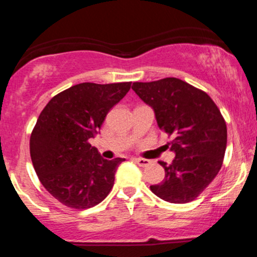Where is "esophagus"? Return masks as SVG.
<instances>
[{"mask_svg":"<svg viewBox=\"0 0 257 257\" xmlns=\"http://www.w3.org/2000/svg\"><path fill=\"white\" fill-rule=\"evenodd\" d=\"M133 161H134L135 163L140 167H146L150 164L149 159H145V158H133Z\"/></svg>","mask_w":257,"mask_h":257,"instance_id":"obj_1","label":"esophagus"}]
</instances>
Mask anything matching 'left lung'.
I'll list each match as a JSON object with an SVG mask.
<instances>
[{
  "mask_svg": "<svg viewBox=\"0 0 257 257\" xmlns=\"http://www.w3.org/2000/svg\"><path fill=\"white\" fill-rule=\"evenodd\" d=\"M132 89L153 108L159 129L173 137L175 158L169 166L159 162L166 176L150 188L166 202H192L222 166L227 145L222 114L205 91L175 77L134 82Z\"/></svg>",
  "mask_w": 257,
  "mask_h": 257,
  "instance_id": "left-lung-1",
  "label": "left lung"
}]
</instances>
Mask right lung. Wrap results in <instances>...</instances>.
Listing matches in <instances>:
<instances>
[{
  "mask_svg": "<svg viewBox=\"0 0 257 257\" xmlns=\"http://www.w3.org/2000/svg\"><path fill=\"white\" fill-rule=\"evenodd\" d=\"M131 87L132 82L79 83L52 98L41 112L30 138L31 161L41 184L64 205L88 209L110 193L125 159H104L89 139Z\"/></svg>",
  "mask_w": 257,
  "mask_h": 257,
  "instance_id": "obj_1",
  "label": "right lung"
}]
</instances>
